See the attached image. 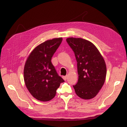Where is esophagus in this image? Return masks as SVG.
I'll return each mask as SVG.
<instances>
[{"mask_svg": "<svg viewBox=\"0 0 127 127\" xmlns=\"http://www.w3.org/2000/svg\"><path fill=\"white\" fill-rule=\"evenodd\" d=\"M67 77H68V76L67 75H66V76H63V79L64 80H67Z\"/></svg>", "mask_w": 127, "mask_h": 127, "instance_id": "obj_1", "label": "esophagus"}]
</instances>
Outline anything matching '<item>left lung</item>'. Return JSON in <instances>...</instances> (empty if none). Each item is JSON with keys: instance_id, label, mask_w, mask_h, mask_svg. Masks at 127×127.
<instances>
[{"instance_id": "8db88e82", "label": "left lung", "mask_w": 127, "mask_h": 127, "mask_svg": "<svg viewBox=\"0 0 127 127\" xmlns=\"http://www.w3.org/2000/svg\"><path fill=\"white\" fill-rule=\"evenodd\" d=\"M67 42L74 52L77 62L78 80L73 85L76 94L83 99L94 97L104 83L106 67L95 46L82 38L69 37Z\"/></svg>"}]
</instances>
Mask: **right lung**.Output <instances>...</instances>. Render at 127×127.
<instances>
[{"label":"right lung","instance_id":"right-lung-1","mask_svg":"<svg viewBox=\"0 0 127 127\" xmlns=\"http://www.w3.org/2000/svg\"><path fill=\"white\" fill-rule=\"evenodd\" d=\"M63 41L62 37L47 40L30 53L24 69L26 86L33 96L41 101H49L64 80L59 76L51 58Z\"/></svg>","mask_w":127,"mask_h":127}]
</instances>
